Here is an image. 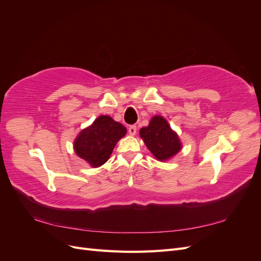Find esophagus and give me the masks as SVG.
I'll return each instance as SVG.
<instances>
[{
	"instance_id": "esophagus-1",
	"label": "esophagus",
	"mask_w": 261,
	"mask_h": 261,
	"mask_svg": "<svg viewBox=\"0 0 261 261\" xmlns=\"http://www.w3.org/2000/svg\"><path fill=\"white\" fill-rule=\"evenodd\" d=\"M136 132H137V128H136V126H129L128 127V133H129V135L130 136H135L136 135Z\"/></svg>"
}]
</instances>
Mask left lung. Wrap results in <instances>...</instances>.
Segmentation results:
<instances>
[{
    "label": "left lung",
    "instance_id": "8db88e82",
    "mask_svg": "<svg viewBox=\"0 0 261 261\" xmlns=\"http://www.w3.org/2000/svg\"><path fill=\"white\" fill-rule=\"evenodd\" d=\"M139 136L156 160L168 161L177 154L181 143L176 132L161 115H154L146 127L140 128Z\"/></svg>",
    "mask_w": 261,
    "mask_h": 261
}]
</instances>
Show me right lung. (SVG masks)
Segmentation results:
<instances>
[{
    "instance_id": "obj_1",
    "label": "right lung",
    "mask_w": 261,
    "mask_h": 261,
    "mask_svg": "<svg viewBox=\"0 0 261 261\" xmlns=\"http://www.w3.org/2000/svg\"><path fill=\"white\" fill-rule=\"evenodd\" d=\"M126 133V127L111 116L100 115L77 135L74 140L75 153L90 167L99 168L109 160L117 141Z\"/></svg>"
}]
</instances>
